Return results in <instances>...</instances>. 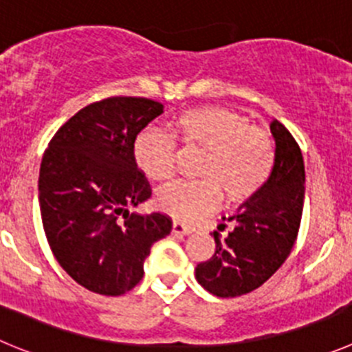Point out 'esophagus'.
<instances>
[{"mask_svg": "<svg viewBox=\"0 0 352 352\" xmlns=\"http://www.w3.org/2000/svg\"><path fill=\"white\" fill-rule=\"evenodd\" d=\"M189 233H191V228H188V226H184L182 223H173L172 224V235H175V236H186V235H189Z\"/></svg>", "mask_w": 352, "mask_h": 352, "instance_id": "esophagus-1", "label": "esophagus"}]
</instances>
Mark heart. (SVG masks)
I'll return each instance as SVG.
<instances>
[{
    "mask_svg": "<svg viewBox=\"0 0 352 352\" xmlns=\"http://www.w3.org/2000/svg\"><path fill=\"white\" fill-rule=\"evenodd\" d=\"M170 135L186 147L205 151L196 182H175L160 189L156 207L182 223L210 214L221 204L251 199L267 184L275 163V145L265 129L224 107H199L173 119ZM173 141L156 129L135 138L133 160L147 179L164 182L173 175Z\"/></svg>",
    "mask_w": 352,
    "mask_h": 352,
    "instance_id": "1",
    "label": "heart"
}]
</instances>
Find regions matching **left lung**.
I'll return each mask as SVG.
<instances>
[{
	"instance_id": "8db88e82",
	"label": "left lung",
	"mask_w": 352,
	"mask_h": 352,
	"mask_svg": "<svg viewBox=\"0 0 352 352\" xmlns=\"http://www.w3.org/2000/svg\"><path fill=\"white\" fill-rule=\"evenodd\" d=\"M275 163L267 184L223 221L228 235L214 231L215 251L199 263L195 275L208 293L233 298L267 283L289 256L298 235L305 196V166L298 144L274 119ZM228 224H219L223 231Z\"/></svg>"
}]
</instances>
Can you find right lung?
Instances as JSON below:
<instances>
[{
	"label": "right lung",
	"instance_id": "obj_1",
	"mask_svg": "<svg viewBox=\"0 0 352 352\" xmlns=\"http://www.w3.org/2000/svg\"><path fill=\"white\" fill-rule=\"evenodd\" d=\"M161 113L147 98L96 101L66 121L43 154L38 201L47 240L63 270L93 293L131 291L153 243L172 231L168 215L128 210L153 195L133 144Z\"/></svg>",
	"mask_w": 352,
	"mask_h": 352
}]
</instances>
